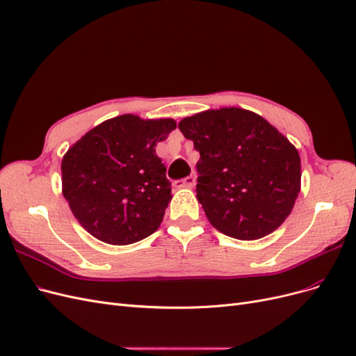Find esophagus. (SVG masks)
Returning <instances> with one entry per match:
<instances>
[{"label":"esophagus","mask_w":356,"mask_h":356,"mask_svg":"<svg viewBox=\"0 0 356 356\" xmlns=\"http://www.w3.org/2000/svg\"><path fill=\"white\" fill-rule=\"evenodd\" d=\"M195 184H196V177L195 175H190L184 179L175 181V187H188V188H191V187H195Z\"/></svg>","instance_id":"obj_1"}]
</instances>
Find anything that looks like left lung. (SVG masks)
Here are the masks:
<instances>
[{
	"mask_svg": "<svg viewBox=\"0 0 356 356\" xmlns=\"http://www.w3.org/2000/svg\"><path fill=\"white\" fill-rule=\"evenodd\" d=\"M178 127L200 154L197 200L215 229L255 241L285 221L300 193L301 165L276 127L234 106L186 117Z\"/></svg>",
	"mask_w": 356,
	"mask_h": 356,
	"instance_id": "left-lung-1",
	"label": "left lung"
}]
</instances>
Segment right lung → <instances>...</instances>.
<instances>
[{"label": "right lung", "mask_w": 356, "mask_h": 356, "mask_svg": "<svg viewBox=\"0 0 356 356\" xmlns=\"http://www.w3.org/2000/svg\"><path fill=\"white\" fill-rule=\"evenodd\" d=\"M175 127L172 118L118 115L93 127L63 156V197L96 239L129 245L159 229L172 188L154 147Z\"/></svg>", "instance_id": "obj_1"}]
</instances>
